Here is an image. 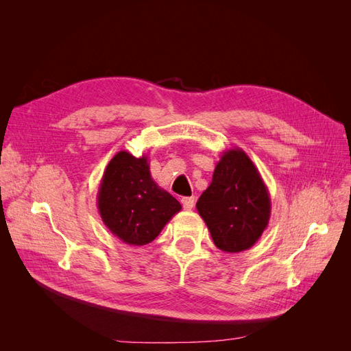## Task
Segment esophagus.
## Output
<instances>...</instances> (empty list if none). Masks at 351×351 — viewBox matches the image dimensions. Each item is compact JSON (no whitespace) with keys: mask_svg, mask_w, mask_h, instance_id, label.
Returning <instances> with one entry per match:
<instances>
[{"mask_svg":"<svg viewBox=\"0 0 351 351\" xmlns=\"http://www.w3.org/2000/svg\"><path fill=\"white\" fill-rule=\"evenodd\" d=\"M195 197L193 196H190V197H183L182 199V204H183V208L186 209V210H190V209H193V206H195Z\"/></svg>","mask_w":351,"mask_h":351,"instance_id":"obj_1","label":"esophagus"}]
</instances>
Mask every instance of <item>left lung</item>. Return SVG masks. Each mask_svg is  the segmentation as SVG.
<instances>
[{
    "mask_svg": "<svg viewBox=\"0 0 351 351\" xmlns=\"http://www.w3.org/2000/svg\"><path fill=\"white\" fill-rule=\"evenodd\" d=\"M215 246L228 253L250 249L271 217L268 187L240 147L222 152L209 187L196 204Z\"/></svg>",
    "mask_w": 351,
    "mask_h": 351,
    "instance_id": "8db88e82",
    "label": "left lung"
}]
</instances>
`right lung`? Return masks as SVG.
<instances>
[{
    "instance_id": "add662e5",
    "label": "right lung",
    "mask_w": 351,
    "mask_h": 351,
    "mask_svg": "<svg viewBox=\"0 0 351 351\" xmlns=\"http://www.w3.org/2000/svg\"><path fill=\"white\" fill-rule=\"evenodd\" d=\"M97 204L104 224L130 246L154 241L182 209L176 197L154 182L147 156L136 158L125 151L117 152L105 168Z\"/></svg>"
}]
</instances>
